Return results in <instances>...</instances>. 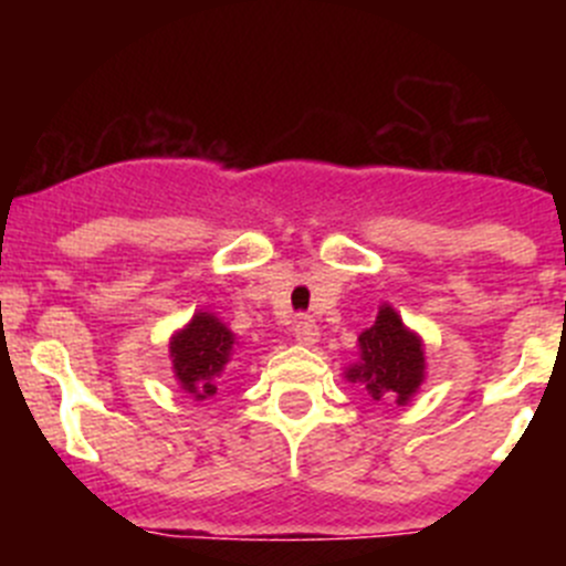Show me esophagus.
Wrapping results in <instances>:
<instances>
[{"label":"esophagus","mask_w":566,"mask_h":566,"mask_svg":"<svg viewBox=\"0 0 566 566\" xmlns=\"http://www.w3.org/2000/svg\"><path fill=\"white\" fill-rule=\"evenodd\" d=\"M291 333H294V338L300 340V344H305V346L316 344V338H318V327H316V322H313L311 316L296 318L294 327H291Z\"/></svg>","instance_id":"esophagus-1"}]
</instances>
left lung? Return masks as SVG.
Wrapping results in <instances>:
<instances>
[{
	"mask_svg": "<svg viewBox=\"0 0 566 566\" xmlns=\"http://www.w3.org/2000/svg\"><path fill=\"white\" fill-rule=\"evenodd\" d=\"M357 340L360 363L346 371V379L360 382L374 401L405 405L423 379V349L418 335L401 324L394 307L385 305L377 322Z\"/></svg>",
	"mask_w": 566,
	"mask_h": 566,
	"instance_id": "obj_1",
	"label": "left lung"
}]
</instances>
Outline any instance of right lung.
<instances>
[{"mask_svg":"<svg viewBox=\"0 0 566 566\" xmlns=\"http://www.w3.org/2000/svg\"><path fill=\"white\" fill-rule=\"evenodd\" d=\"M233 352V333L211 313H198L176 338L170 340V357L176 377L195 399L217 394V377Z\"/></svg>","mask_w":566,"mask_h":566,"instance_id":"right-lung-1","label":"right lung"}]
</instances>
